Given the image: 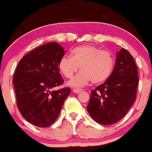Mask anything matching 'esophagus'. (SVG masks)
Returning a JSON list of instances; mask_svg holds the SVG:
<instances>
[{
	"label": "esophagus",
	"mask_w": 152,
	"mask_h": 152,
	"mask_svg": "<svg viewBox=\"0 0 152 152\" xmlns=\"http://www.w3.org/2000/svg\"><path fill=\"white\" fill-rule=\"evenodd\" d=\"M73 92H74V93H76V94H78V93L81 92L82 89H79V88H73Z\"/></svg>",
	"instance_id": "34e87169"
}]
</instances>
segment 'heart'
<instances>
[{"mask_svg":"<svg viewBox=\"0 0 152 152\" xmlns=\"http://www.w3.org/2000/svg\"><path fill=\"white\" fill-rule=\"evenodd\" d=\"M79 69L81 72L68 83L73 87H81L89 82L99 84L110 77L114 66L113 54L91 45H84L71 50V57L64 56L58 68L64 76L70 79Z\"/></svg>","mask_w":152,"mask_h":152,"instance_id":"b5f03b06","label":"heart"}]
</instances>
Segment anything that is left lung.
I'll return each mask as SVG.
<instances>
[{
	"instance_id": "left-lung-1",
	"label": "left lung",
	"mask_w": 152,
	"mask_h": 152,
	"mask_svg": "<svg viewBox=\"0 0 152 152\" xmlns=\"http://www.w3.org/2000/svg\"><path fill=\"white\" fill-rule=\"evenodd\" d=\"M138 70L133 57L125 48L117 52L110 77L91 91L87 106L89 115L102 125L117 123L129 111L136 100Z\"/></svg>"
}]
</instances>
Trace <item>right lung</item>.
Instances as JSON below:
<instances>
[{
  "label": "right lung",
  "mask_w": 152,
  "mask_h": 152,
  "mask_svg": "<svg viewBox=\"0 0 152 152\" xmlns=\"http://www.w3.org/2000/svg\"><path fill=\"white\" fill-rule=\"evenodd\" d=\"M64 50L56 42L36 48L20 60L13 77L16 104L21 115L39 127L52 125L61 113L69 88L53 90L63 84L60 60Z\"/></svg>",
  "instance_id": "add662e5"
}]
</instances>
